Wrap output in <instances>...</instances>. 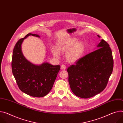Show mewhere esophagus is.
I'll use <instances>...</instances> for the list:
<instances>
[{"instance_id":"esophagus-1","label":"esophagus","mask_w":123,"mask_h":123,"mask_svg":"<svg viewBox=\"0 0 123 123\" xmlns=\"http://www.w3.org/2000/svg\"><path fill=\"white\" fill-rule=\"evenodd\" d=\"M66 66L65 65H64V64H62V65H61V69H62V70H65V69H66Z\"/></svg>"}]
</instances>
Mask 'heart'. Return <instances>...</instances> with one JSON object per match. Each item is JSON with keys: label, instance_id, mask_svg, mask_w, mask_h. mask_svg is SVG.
I'll list each match as a JSON object with an SVG mask.
<instances>
[{"label": "heart", "instance_id": "obj_1", "mask_svg": "<svg viewBox=\"0 0 123 123\" xmlns=\"http://www.w3.org/2000/svg\"><path fill=\"white\" fill-rule=\"evenodd\" d=\"M76 38L70 37L67 39L60 40L56 42V48L52 46L51 52L54 56L58 58L60 52L66 53V59L70 62L74 63L80 60L83 56L85 46L82 41H77Z\"/></svg>", "mask_w": 123, "mask_h": 123}]
</instances>
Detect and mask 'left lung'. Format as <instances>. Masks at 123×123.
<instances>
[{"mask_svg": "<svg viewBox=\"0 0 123 123\" xmlns=\"http://www.w3.org/2000/svg\"><path fill=\"white\" fill-rule=\"evenodd\" d=\"M97 49L68 68L71 90L81 98L92 97L105 90L113 71V59L109 44L101 39Z\"/></svg>", "mask_w": 123, "mask_h": 123, "instance_id": "left-lung-1", "label": "left lung"}]
</instances>
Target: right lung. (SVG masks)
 Listing matches in <instances>:
<instances>
[{
    "label": "right lung",
    "instance_id": "right-lung-1",
    "mask_svg": "<svg viewBox=\"0 0 123 123\" xmlns=\"http://www.w3.org/2000/svg\"><path fill=\"white\" fill-rule=\"evenodd\" d=\"M30 35L40 37L38 34L29 33L17 42L12 55V73L21 91L31 97L41 98L51 90L61 67L45 62L40 65L34 64L25 57L22 44Z\"/></svg>",
    "mask_w": 123,
    "mask_h": 123
}]
</instances>
